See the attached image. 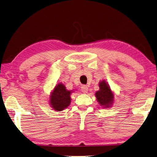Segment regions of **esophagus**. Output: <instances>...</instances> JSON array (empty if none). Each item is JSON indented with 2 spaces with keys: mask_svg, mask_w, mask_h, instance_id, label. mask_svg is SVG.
Instances as JSON below:
<instances>
[{
  "mask_svg": "<svg viewBox=\"0 0 157 157\" xmlns=\"http://www.w3.org/2000/svg\"><path fill=\"white\" fill-rule=\"evenodd\" d=\"M81 91H82V93L87 94L88 92V87H87V86H86V85H83V86H82Z\"/></svg>",
  "mask_w": 157,
  "mask_h": 157,
  "instance_id": "esophagus-1",
  "label": "esophagus"
}]
</instances>
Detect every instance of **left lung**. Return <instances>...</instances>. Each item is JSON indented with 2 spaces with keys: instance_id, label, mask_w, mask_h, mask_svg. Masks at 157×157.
<instances>
[{
  "instance_id": "left-lung-1",
  "label": "left lung",
  "mask_w": 157,
  "mask_h": 157,
  "mask_svg": "<svg viewBox=\"0 0 157 157\" xmlns=\"http://www.w3.org/2000/svg\"><path fill=\"white\" fill-rule=\"evenodd\" d=\"M95 96L100 106L103 108H110L113 104L115 94L105 80L99 82V90L96 91Z\"/></svg>"
}]
</instances>
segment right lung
Here are the masks:
<instances>
[{
  "label": "right lung",
  "mask_w": 157,
  "mask_h": 157,
  "mask_svg": "<svg viewBox=\"0 0 157 157\" xmlns=\"http://www.w3.org/2000/svg\"><path fill=\"white\" fill-rule=\"evenodd\" d=\"M73 91V90H67L62 82L56 85L49 97V105L52 110L61 111L68 107L72 100L70 95Z\"/></svg>",
  "instance_id": "obj_1"
}]
</instances>
